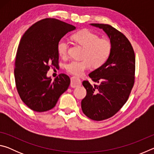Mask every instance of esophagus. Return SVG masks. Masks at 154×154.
Wrapping results in <instances>:
<instances>
[{
    "instance_id": "34e87169",
    "label": "esophagus",
    "mask_w": 154,
    "mask_h": 154,
    "mask_svg": "<svg viewBox=\"0 0 154 154\" xmlns=\"http://www.w3.org/2000/svg\"><path fill=\"white\" fill-rule=\"evenodd\" d=\"M82 85V82L79 77L73 76L71 78V86L72 88H76Z\"/></svg>"
}]
</instances>
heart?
I'll return each instance as SVG.
<instances>
[{
  "mask_svg": "<svg viewBox=\"0 0 154 154\" xmlns=\"http://www.w3.org/2000/svg\"><path fill=\"white\" fill-rule=\"evenodd\" d=\"M72 38L84 48L82 60H73L66 65V70L69 73L82 75L92 65L100 67L105 63L112 51L111 42L105 38H100L97 34L88 30H81L74 34ZM69 43L65 38H61L57 44L59 56L66 58L68 55Z\"/></svg>",
  "mask_w": 154,
  "mask_h": 154,
  "instance_id": "heart-1",
  "label": "heart"
}]
</instances>
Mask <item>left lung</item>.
<instances>
[{
	"mask_svg": "<svg viewBox=\"0 0 154 154\" xmlns=\"http://www.w3.org/2000/svg\"><path fill=\"white\" fill-rule=\"evenodd\" d=\"M91 25L105 31L112 51L107 61L89 74L98 85L83 82L87 94L82 100V109L88 118L102 121L118 113L128 99L134 83L135 55L131 43L119 30L109 24Z\"/></svg>",
	"mask_w": 154,
	"mask_h": 154,
	"instance_id": "obj_1",
	"label": "left lung"
}]
</instances>
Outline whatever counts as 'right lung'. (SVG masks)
I'll return each instance as SVG.
<instances>
[{"label":"right lung","mask_w":154,"mask_h":154,"mask_svg":"<svg viewBox=\"0 0 154 154\" xmlns=\"http://www.w3.org/2000/svg\"><path fill=\"white\" fill-rule=\"evenodd\" d=\"M75 28L46 18L31 26L21 38L15 60V85L22 100L32 110H50L69 88L71 80L67 75L60 74L52 81L47 72L50 67L58 66V41Z\"/></svg>","instance_id":"obj_1"}]
</instances>
